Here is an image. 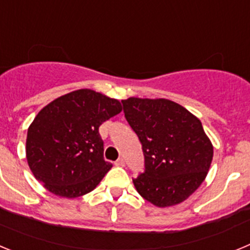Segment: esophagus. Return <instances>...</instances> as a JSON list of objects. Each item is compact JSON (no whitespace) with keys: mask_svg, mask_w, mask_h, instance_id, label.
I'll use <instances>...</instances> for the list:
<instances>
[{"mask_svg":"<svg viewBox=\"0 0 250 250\" xmlns=\"http://www.w3.org/2000/svg\"><path fill=\"white\" fill-rule=\"evenodd\" d=\"M115 165H116V167H124V165H125V161H124L123 158H119L118 160L115 161Z\"/></svg>","mask_w":250,"mask_h":250,"instance_id":"1","label":"esophagus"}]
</instances>
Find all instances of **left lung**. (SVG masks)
<instances>
[{
    "label": "left lung",
    "instance_id": "1",
    "mask_svg": "<svg viewBox=\"0 0 250 250\" xmlns=\"http://www.w3.org/2000/svg\"><path fill=\"white\" fill-rule=\"evenodd\" d=\"M121 104L144 152V171L132 179L138 193L160 208L184 202L204 182L213 159L200 120L167 99Z\"/></svg>",
    "mask_w": 250,
    "mask_h": 250
}]
</instances>
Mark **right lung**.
Returning a JSON list of instances; mask_svg holds the SVG:
<instances>
[{"mask_svg": "<svg viewBox=\"0 0 250 250\" xmlns=\"http://www.w3.org/2000/svg\"><path fill=\"white\" fill-rule=\"evenodd\" d=\"M120 111L118 100L89 89L45 106L28 127L26 140L35 178L55 195L70 199L94 190L112 167L104 160L99 126Z\"/></svg>", "mask_w": 250, "mask_h": 250, "instance_id": "right-lung-1", "label": "right lung"}]
</instances>
